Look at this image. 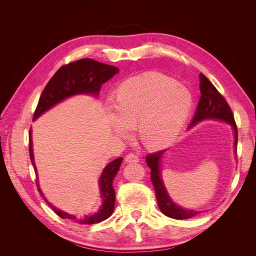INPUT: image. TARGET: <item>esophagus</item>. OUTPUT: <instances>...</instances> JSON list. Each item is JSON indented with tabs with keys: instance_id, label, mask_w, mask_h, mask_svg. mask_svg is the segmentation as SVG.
<instances>
[{
	"instance_id": "34e87169",
	"label": "esophagus",
	"mask_w": 256,
	"mask_h": 256,
	"mask_svg": "<svg viewBox=\"0 0 256 256\" xmlns=\"http://www.w3.org/2000/svg\"><path fill=\"white\" fill-rule=\"evenodd\" d=\"M126 162L127 164H130V162H138V160H140V158H138V154H128L127 156H126Z\"/></svg>"
}]
</instances>
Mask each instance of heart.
<instances>
[{
    "label": "heart",
    "instance_id": "heart-1",
    "mask_svg": "<svg viewBox=\"0 0 256 256\" xmlns=\"http://www.w3.org/2000/svg\"><path fill=\"white\" fill-rule=\"evenodd\" d=\"M115 110L110 111L114 132L129 138L138 124L143 144L161 148L173 141L187 120L191 92L164 74H152L131 78L116 90Z\"/></svg>",
    "mask_w": 256,
    "mask_h": 256
}]
</instances>
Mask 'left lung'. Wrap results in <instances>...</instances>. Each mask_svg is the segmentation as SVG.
<instances>
[{"label":"left lung","mask_w":256,"mask_h":256,"mask_svg":"<svg viewBox=\"0 0 256 256\" xmlns=\"http://www.w3.org/2000/svg\"><path fill=\"white\" fill-rule=\"evenodd\" d=\"M200 102L196 108V111L193 120L190 124V127L196 125L198 122L204 120H223L230 124L234 129V136L235 142L234 147L235 150H237V126L234 120L233 112H232L228 104L224 97L220 94L214 84L209 81L203 74H200ZM164 150L157 152H152L146 156V164L150 168V180L154 184V192H156V198L158 206L162 214L173 218L176 220H184L192 218V216L200 214L202 212L192 210V209H186L176 205L172 198L168 194V191L164 187V182L161 180V172H160V162Z\"/></svg>","instance_id":"left-lung-1"}]
</instances>
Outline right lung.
Returning a JSON list of instances; mask_svg holds the SVG:
<instances>
[{"mask_svg":"<svg viewBox=\"0 0 256 256\" xmlns=\"http://www.w3.org/2000/svg\"><path fill=\"white\" fill-rule=\"evenodd\" d=\"M118 72L120 70L118 67L99 63V62L92 58H82L62 66L54 74V76L42 90L40 102H38L37 108L34 112L33 120L40 118L42 114L51 109L52 106L63 102L64 99L70 96L79 94H90L97 96L99 94L102 85L108 80H110L115 74H118ZM30 138L32 136H30V161H32V164L35 168V173L37 175ZM122 161V158L115 159L104 168V171L99 178V187L100 192H102V204L97 212L84 216V218H76L74 214L62 212L60 209L51 205L44 196L37 180L36 184L38 190H40V194L44 198L46 202L48 203V205L53 209V212L58 216H60V218L72 220L80 224L99 223L109 218L113 214L115 204V191L113 188V180L118 172Z\"/></svg>","mask_w":256,"mask_h":256,"instance_id":"obj_1","label":"right lung"}]
</instances>
